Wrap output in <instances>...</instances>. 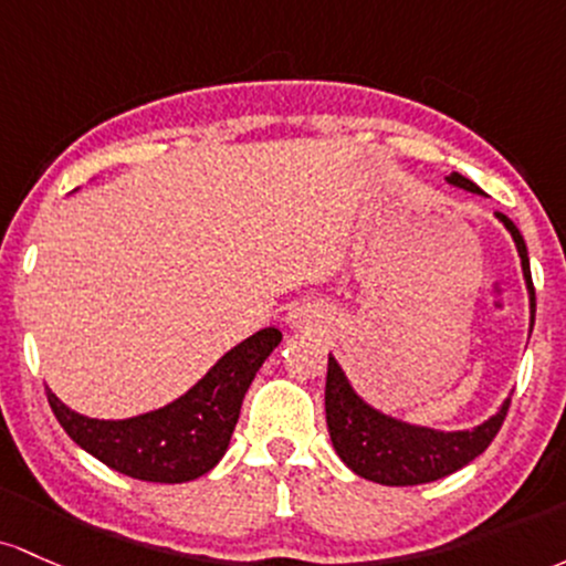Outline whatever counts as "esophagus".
<instances>
[{"label":"esophagus","mask_w":566,"mask_h":566,"mask_svg":"<svg viewBox=\"0 0 566 566\" xmlns=\"http://www.w3.org/2000/svg\"><path fill=\"white\" fill-rule=\"evenodd\" d=\"M289 326L291 328H304V332H310V328H317L321 326V321H317V315L313 313V310H294V313L289 315Z\"/></svg>","instance_id":"obj_1"}]
</instances>
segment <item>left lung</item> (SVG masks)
<instances>
[{"mask_svg": "<svg viewBox=\"0 0 566 566\" xmlns=\"http://www.w3.org/2000/svg\"><path fill=\"white\" fill-rule=\"evenodd\" d=\"M447 181L473 195H481V189L460 174L447 176ZM494 216L511 232L518 256H522L526 291H530L532 334V326H535V285H532L526 243L522 232L516 230V224L505 213ZM507 406H511V398H505L497 415H492L473 430H452V433H447V430L420 428V424L396 420V417L382 415L379 409L368 406L353 390L350 379L345 377L334 355H328L326 422L336 454L360 479L377 481V484L385 486L428 484V481H438L443 475L465 468L468 462H473L494 441L497 430L503 428Z\"/></svg>", "mask_w": 566, "mask_h": 566, "instance_id": "left-lung-1", "label": "left lung"}]
</instances>
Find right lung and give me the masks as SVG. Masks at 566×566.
<instances>
[{
  "mask_svg": "<svg viewBox=\"0 0 566 566\" xmlns=\"http://www.w3.org/2000/svg\"><path fill=\"white\" fill-rule=\"evenodd\" d=\"M281 339L277 328H262L221 355L174 403L128 420L77 415L53 390L48 401L69 438L112 471L151 484H184L206 475L224 457L245 390Z\"/></svg>",
  "mask_w": 566,
  "mask_h": 566,
  "instance_id": "right-lung-1",
  "label": "right lung"
}]
</instances>
